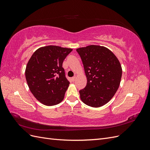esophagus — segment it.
Wrapping results in <instances>:
<instances>
[{"instance_id":"esophagus-1","label":"esophagus","mask_w":150,"mask_h":150,"mask_svg":"<svg viewBox=\"0 0 150 150\" xmlns=\"http://www.w3.org/2000/svg\"><path fill=\"white\" fill-rule=\"evenodd\" d=\"M76 76H74V77H72V78H71V80H72V81H74L76 80Z\"/></svg>"}]
</instances>
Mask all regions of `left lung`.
Returning <instances> with one entry per match:
<instances>
[{
  "instance_id": "left-lung-1",
  "label": "left lung",
  "mask_w": 150,
  "mask_h": 150,
  "mask_svg": "<svg viewBox=\"0 0 150 150\" xmlns=\"http://www.w3.org/2000/svg\"><path fill=\"white\" fill-rule=\"evenodd\" d=\"M87 78L86 87L79 91L86 105L101 107L110 101L118 89L122 68L116 56L108 48L90 45L76 49Z\"/></svg>"
}]
</instances>
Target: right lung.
<instances>
[{
    "mask_svg": "<svg viewBox=\"0 0 150 150\" xmlns=\"http://www.w3.org/2000/svg\"><path fill=\"white\" fill-rule=\"evenodd\" d=\"M72 49L56 46L40 47L34 52L25 71L29 89L39 101L46 106L60 103L69 82L62 62Z\"/></svg>",
    "mask_w": 150,
    "mask_h": 150,
    "instance_id": "1",
    "label": "right lung"
}]
</instances>
